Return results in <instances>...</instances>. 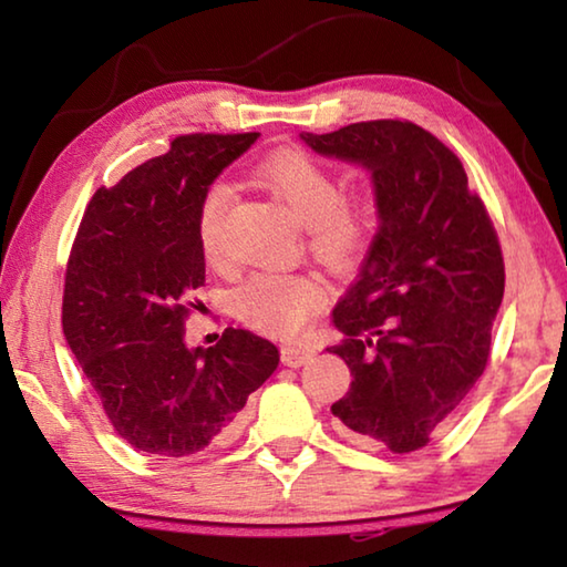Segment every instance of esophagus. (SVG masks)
I'll use <instances>...</instances> for the list:
<instances>
[{"label": "esophagus", "instance_id": "esophagus-1", "mask_svg": "<svg viewBox=\"0 0 567 567\" xmlns=\"http://www.w3.org/2000/svg\"><path fill=\"white\" fill-rule=\"evenodd\" d=\"M315 350L310 344H285L282 348V362L287 368H302V364L310 360Z\"/></svg>", "mask_w": 567, "mask_h": 567}]
</instances>
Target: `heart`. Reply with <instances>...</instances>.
<instances>
[{
  "label": "heart",
  "instance_id": "obj_1",
  "mask_svg": "<svg viewBox=\"0 0 567 567\" xmlns=\"http://www.w3.org/2000/svg\"><path fill=\"white\" fill-rule=\"evenodd\" d=\"M257 179L305 225L307 247L322 265L344 270L364 252L375 233V215L368 203L342 197L338 177L318 159L302 152H280L257 167ZM229 199L233 192L225 182H215L199 205V247L213 262L219 257ZM322 302L324 287L302 272H255L235 290L239 318L280 338L300 332Z\"/></svg>",
  "mask_w": 567,
  "mask_h": 567
}]
</instances>
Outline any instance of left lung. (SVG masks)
Segmentation results:
<instances>
[{
	"label": "left lung",
	"mask_w": 567,
	"mask_h": 567,
	"mask_svg": "<svg viewBox=\"0 0 567 567\" xmlns=\"http://www.w3.org/2000/svg\"><path fill=\"white\" fill-rule=\"evenodd\" d=\"M300 140L370 172L380 223L332 310L344 338L328 352L352 375L332 415L352 443L412 453L483 375L505 290L501 243L460 159L417 124L358 122Z\"/></svg>",
	"instance_id": "obj_1"
}]
</instances>
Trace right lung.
<instances>
[{"mask_svg":"<svg viewBox=\"0 0 567 567\" xmlns=\"http://www.w3.org/2000/svg\"><path fill=\"white\" fill-rule=\"evenodd\" d=\"M260 132L185 134L114 187H100L66 265L62 330L122 440L159 457L195 455L233 437L249 392L280 352L227 328L189 348V295L205 285L199 205Z\"/></svg>","mask_w":567,"mask_h":567,"instance_id":"right-lung-1","label":"right lung"}]
</instances>
